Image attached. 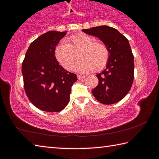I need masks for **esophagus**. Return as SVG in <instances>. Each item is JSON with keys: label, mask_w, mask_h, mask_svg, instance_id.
<instances>
[{"label": "esophagus", "mask_w": 159, "mask_h": 159, "mask_svg": "<svg viewBox=\"0 0 159 159\" xmlns=\"http://www.w3.org/2000/svg\"><path fill=\"white\" fill-rule=\"evenodd\" d=\"M85 77L86 76H85V75H79V74L77 75V78H78V79H79V80H81V79H85Z\"/></svg>", "instance_id": "obj_1"}]
</instances>
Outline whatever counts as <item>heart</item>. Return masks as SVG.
Returning a JSON list of instances; mask_svg holds the SVG:
<instances>
[{"instance_id": "1", "label": "heart", "mask_w": 159, "mask_h": 159, "mask_svg": "<svg viewBox=\"0 0 159 159\" xmlns=\"http://www.w3.org/2000/svg\"><path fill=\"white\" fill-rule=\"evenodd\" d=\"M80 59L76 64V70L88 72L95 69L99 71L105 68L109 60V50L107 45L98 41L95 37L83 32L66 37L55 49L56 60L64 69L73 68L77 54Z\"/></svg>"}]
</instances>
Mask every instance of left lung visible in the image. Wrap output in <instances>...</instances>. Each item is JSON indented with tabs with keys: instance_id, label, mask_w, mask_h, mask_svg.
<instances>
[{
	"instance_id": "1",
	"label": "left lung",
	"mask_w": 159,
	"mask_h": 159,
	"mask_svg": "<svg viewBox=\"0 0 159 159\" xmlns=\"http://www.w3.org/2000/svg\"><path fill=\"white\" fill-rule=\"evenodd\" d=\"M84 33L98 37L109 50L106 69L97 76L99 83L92 90L97 100L112 104L127 95L134 79V56L128 40L116 29L107 26L83 29Z\"/></svg>"
}]
</instances>
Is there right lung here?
<instances>
[{"label": "right lung", "mask_w": 159, "mask_h": 159, "mask_svg": "<svg viewBox=\"0 0 159 159\" xmlns=\"http://www.w3.org/2000/svg\"><path fill=\"white\" fill-rule=\"evenodd\" d=\"M66 31H50L31 43L21 66L26 95L41 111L59 112L69 103L76 75L60 65L55 49Z\"/></svg>", "instance_id": "obj_1"}]
</instances>
